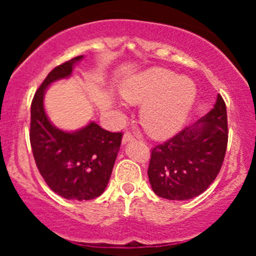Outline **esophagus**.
Instances as JSON below:
<instances>
[{
  "instance_id": "1",
  "label": "esophagus",
  "mask_w": 256,
  "mask_h": 256,
  "mask_svg": "<svg viewBox=\"0 0 256 256\" xmlns=\"http://www.w3.org/2000/svg\"><path fill=\"white\" fill-rule=\"evenodd\" d=\"M131 140H134V136L131 134V132L126 131L122 136V144H126L128 142H131Z\"/></svg>"
}]
</instances>
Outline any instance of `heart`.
<instances>
[{
	"label": "heart",
	"mask_w": 256,
	"mask_h": 256,
	"mask_svg": "<svg viewBox=\"0 0 256 256\" xmlns=\"http://www.w3.org/2000/svg\"><path fill=\"white\" fill-rule=\"evenodd\" d=\"M128 102L142 106L140 122L152 136L165 138L180 130L198 98L192 79L165 68H152L122 88Z\"/></svg>",
	"instance_id": "1"
}]
</instances>
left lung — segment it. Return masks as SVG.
Instances as JSON below:
<instances>
[{
  "label": "left lung",
  "instance_id": "obj_1",
  "mask_svg": "<svg viewBox=\"0 0 256 256\" xmlns=\"http://www.w3.org/2000/svg\"><path fill=\"white\" fill-rule=\"evenodd\" d=\"M228 114L216 96L213 110L198 122L152 149L148 177L152 192L167 200H190L213 183L228 146Z\"/></svg>",
  "mask_w": 256,
  "mask_h": 256
}]
</instances>
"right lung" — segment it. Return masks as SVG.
<instances>
[{"instance_id":"obj_1","label":"right lung","mask_w":256,"mask_h":256,"mask_svg":"<svg viewBox=\"0 0 256 256\" xmlns=\"http://www.w3.org/2000/svg\"><path fill=\"white\" fill-rule=\"evenodd\" d=\"M83 55L55 67L38 88L31 104L30 142L34 161L46 183L67 200H92L104 192L122 144V132L104 130L91 122L77 131L55 128L44 110L48 86L68 78Z\"/></svg>"}]
</instances>
